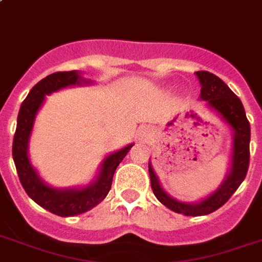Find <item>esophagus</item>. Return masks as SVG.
<instances>
[{
  "label": "esophagus",
  "mask_w": 262,
  "mask_h": 262,
  "mask_svg": "<svg viewBox=\"0 0 262 262\" xmlns=\"http://www.w3.org/2000/svg\"><path fill=\"white\" fill-rule=\"evenodd\" d=\"M145 139H147V136H145Z\"/></svg>",
  "instance_id": "obj_1"
}]
</instances>
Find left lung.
I'll list each match as a JSON object with an SVG mask.
<instances>
[{
	"label": "left lung",
	"instance_id": "8db88e82",
	"mask_svg": "<svg viewBox=\"0 0 262 262\" xmlns=\"http://www.w3.org/2000/svg\"><path fill=\"white\" fill-rule=\"evenodd\" d=\"M201 81V99L206 100L207 104L214 108L224 118L233 129V154L232 169L231 173L211 196L196 205H187L174 201L167 195L159 185L157 176L154 173L151 165L148 166L151 188L154 195L161 203L169 207L170 210L184 215H206L223 206L233 195V192L242 184L249 170L250 163V123L247 121L246 113L243 108L242 101L239 100L224 81L209 71H196Z\"/></svg>",
	"mask_w": 262,
	"mask_h": 262
}]
</instances>
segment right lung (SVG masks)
I'll list each match as a JSON object with an SVG mask.
<instances>
[{"label": "right lung", "instance_id": "obj_1", "mask_svg": "<svg viewBox=\"0 0 262 262\" xmlns=\"http://www.w3.org/2000/svg\"><path fill=\"white\" fill-rule=\"evenodd\" d=\"M79 82H81V77L78 75L77 71H59L41 79L30 91L25 101L20 105L13 144H12L13 162L20 183L27 195L39 206L60 217L81 214L91 210L92 207L101 202L111 189L114 173L117 170L118 165L122 162L129 149L133 147V144L127 145L121 151L110 155L103 163L97 180L86 188L60 191L48 187L39 180L35 170L30 165L27 157V143H29L35 114L42 104L45 95Z\"/></svg>", "mask_w": 262, "mask_h": 262}]
</instances>
